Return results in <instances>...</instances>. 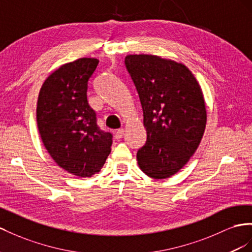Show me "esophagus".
<instances>
[{
	"label": "esophagus",
	"mask_w": 252,
	"mask_h": 252,
	"mask_svg": "<svg viewBox=\"0 0 252 252\" xmlns=\"http://www.w3.org/2000/svg\"><path fill=\"white\" fill-rule=\"evenodd\" d=\"M124 135H125V130H124V128H119V130H117V131L115 132L114 136H115L116 139H120V138H122V136H124Z\"/></svg>",
	"instance_id": "obj_1"
}]
</instances>
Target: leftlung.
I'll return each instance as SVG.
<instances>
[{
	"instance_id": "1",
	"label": "left lung",
	"mask_w": 252,
	"mask_h": 252,
	"mask_svg": "<svg viewBox=\"0 0 252 252\" xmlns=\"http://www.w3.org/2000/svg\"><path fill=\"white\" fill-rule=\"evenodd\" d=\"M126 67L144 112L146 144L137 151L139 168L167 179L196 152L206 126V106L195 75L182 63L151 54H130Z\"/></svg>"
}]
</instances>
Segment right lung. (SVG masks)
I'll return each instance as SVG.
<instances>
[{
	"mask_svg": "<svg viewBox=\"0 0 252 252\" xmlns=\"http://www.w3.org/2000/svg\"><path fill=\"white\" fill-rule=\"evenodd\" d=\"M99 60L82 57L53 71L40 88L36 120L43 146L61 168L79 178L98 173L111 153L112 134L96 126L87 101Z\"/></svg>",
	"mask_w": 252,
	"mask_h": 252,
	"instance_id": "add662e5",
	"label": "right lung"
}]
</instances>
